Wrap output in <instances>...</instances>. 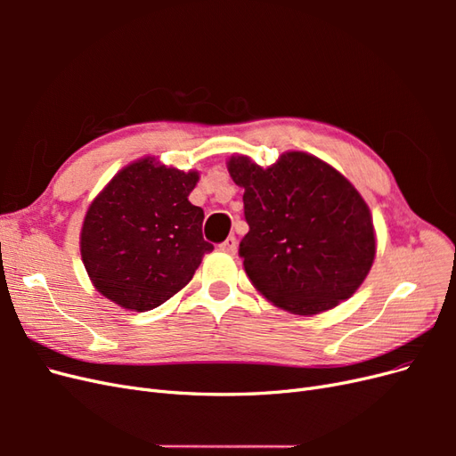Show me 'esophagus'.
Wrapping results in <instances>:
<instances>
[{
    "label": "esophagus",
    "mask_w": 456,
    "mask_h": 456,
    "mask_svg": "<svg viewBox=\"0 0 456 456\" xmlns=\"http://www.w3.org/2000/svg\"><path fill=\"white\" fill-rule=\"evenodd\" d=\"M218 247H220V251H224V253L233 255V253L238 251V240L233 238V236H230V238H226L223 243H220Z\"/></svg>",
    "instance_id": "obj_1"
}]
</instances>
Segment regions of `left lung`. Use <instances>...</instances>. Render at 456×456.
Returning <instances> with one entry per match:
<instances>
[{"label": "left lung", "mask_w": 456, "mask_h": 456, "mask_svg": "<svg viewBox=\"0 0 456 456\" xmlns=\"http://www.w3.org/2000/svg\"><path fill=\"white\" fill-rule=\"evenodd\" d=\"M228 171L245 188L249 232L240 256L258 291L300 315L350 298L375 260V232L346 178L305 151H287L268 169L236 156Z\"/></svg>", "instance_id": "left-lung-1"}]
</instances>
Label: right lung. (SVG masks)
I'll return each instance as SVG.
<instances>
[{"mask_svg":"<svg viewBox=\"0 0 456 456\" xmlns=\"http://www.w3.org/2000/svg\"><path fill=\"white\" fill-rule=\"evenodd\" d=\"M198 178L146 158L110 181L81 228V258L96 291L146 312L191 280L213 251L201 233L203 209L188 201Z\"/></svg>","mask_w":456,"mask_h":456,"instance_id":"1","label":"right lung"}]
</instances>
